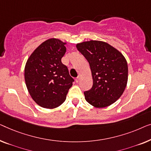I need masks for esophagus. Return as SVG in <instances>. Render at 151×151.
<instances>
[{
    "label": "esophagus",
    "mask_w": 151,
    "mask_h": 151,
    "mask_svg": "<svg viewBox=\"0 0 151 151\" xmlns=\"http://www.w3.org/2000/svg\"><path fill=\"white\" fill-rule=\"evenodd\" d=\"M80 78H81L80 76H78L77 77H76V83H78V81H80Z\"/></svg>",
    "instance_id": "esophagus-1"
}]
</instances>
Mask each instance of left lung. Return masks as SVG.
Returning <instances> with one entry per match:
<instances>
[{"label":"left lung","instance_id":"1","mask_svg":"<svg viewBox=\"0 0 151 151\" xmlns=\"http://www.w3.org/2000/svg\"><path fill=\"white\" fill-rule=\"evenodd\" d=\"M90 63L93 86L84 92L94 107L111 105L124 92L128 81V65L123 55L107 42L90 40L76 44Z\"/></svg>","mask_w":151,"mask_h":151}]
</instances>
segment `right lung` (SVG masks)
<instances>
[{
	"mask_svg": "<svg viewBox=\"0 0 151 151\" xmlns=\"http://www.w3.org/2000/svg\"><path fill=\"white\" fill-rule=\"evenodd\" d=\"M66 44L50 38L32 52L25 65L24 79L29 94L40 107L54 109L65 101L74 79L61 58Z\"/></svg>",
	"mask_w": 151,
	"mask_h": 151,
	"instance_id": "add662e5",
	"label": "right lung"
}]
</instances>
